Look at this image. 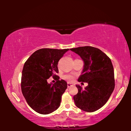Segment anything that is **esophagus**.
I'll use <instances>...</instances> for the list:
<instances>
[{
  "label": "esophagus",
  "mask_w": 131,
  "mask_h": 131,
  "mask_svg": "<svg viewBox=\"0 0 131 131\" xmlns=\"http://www.w3.org/2000/svg\"><path fill=\"white\" fill-rule=\"evenodd\" d=\"M72 86H73V84H71V83H68V87H72Z\"/></svg>",
  "instance_id": "34e87169"
}]
</instances>
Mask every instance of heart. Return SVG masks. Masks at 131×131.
I'll return each instance as SVG.
<instances>
[{"label":"heart","mask_w":131,"mask_h":131,"mask_svg":"<svg viewBox=\"0 0 131 131\" xmlns=\"http://www.w3.org/2000/svg\"><path fill=\"white\" fill-rule=\"evenodd\" d=\"M63 78L66 80H68V81L72 82L74 80V76L71 74H66V75H64L63 76Z\"/></svg>","instance_id":"heart-1"}]
</instances>
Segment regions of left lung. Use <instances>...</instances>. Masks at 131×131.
Here are the masks:
<instances>
[{"label":"left lung","mask_w":131,"mask_h":131,"mask_svg":"<svg viewBox=\"0 0 131 131\" xmlns=\"http://www.w3.org/2000/svg\"><path fill=\"white\" fill-rule=\"evenodd\" d=\"M84 62L78 81L88 85L83 89L76 85L78 93L73 96L77 107L87 112H94L105 105L114 89V68L110 59L101 50L91 46L70 49Z\"/></svg>","instance_id":"left-lung-1"}]
</instances>
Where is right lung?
Segmentation results:
<instances>
[{
  "instance_id": "add662e5",
  "label": "right lung",
  "mask_w": 131,
  "mask_h": 131,
  "mask_svg": "<svg viewBox=\"0 0 131 131\" xmlns=\"http://www.w3.org/2000/svg\"><path fill=\"white\" fill-rule=\"evenodd\" d=\"M68 50L41 48L33 53L24 64L22 92L30 107L40 114H50L61 105L62 95L68 85L56 75L58 62ZM51 76L57 80L56 83H48Z\"/></svg>"
}]
</instances>
